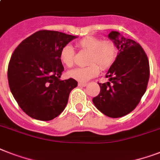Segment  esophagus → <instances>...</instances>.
Returning a JSON list of instances; mask_svg holds the SVG:
<instances>
[{
  "instance_id": "esophagus-1",
  "label": "esophagus",
  "mask_w": 160,
  "mask_h": 160,
  "mask_svg": "<svg viewBox=\"0 0 160 160\" xmlns=\"http://www.w3.org/2000/svg\"><path fill=\"white\" fill-rule=\"evenodd\" d=\"M87 85H88L87 83H85V82H79V83H78V85H79V86H80V87H85V86H86Z\"/></svg>"
}]
</instances>
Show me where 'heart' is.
Returning <instances> with one entry per match:
<instances>
[{"label": "heart", "instance_id": "obj_1", "mask_svg": "<svg viewBox=\"0 0 160 160\" xmlns=\"http://www.w3.org/2000/svg\"><path fill=\"white\" fill-rule=\"evenodd\" d=\"M78 46L80 50L89 53L87 63L90 64L85 67H77L68 71L69 77L79 81H87L95 77L100 72L99 66L101 70H105L113 64L116 57V46L111 41H102L98 37L88 36L81 39L78 42ZM60 60L67 67L74 65L75 51L72 46H63Z\"/></svg>", "mask_w": 160, "mask_h": 160}]
</instances>
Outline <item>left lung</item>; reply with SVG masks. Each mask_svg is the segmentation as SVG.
Segmentation results:
<instances>
[{
  "label": "left lung",
  "mask_w": 160,
  "mask_h": 160,
  "mask_svg": "<svg viewBox=\"0 0 160 160\" xmlns=\"http://www.w3.org/2000/svg\"><path fill=\"white\" fill-rule=\"evenodd\" d=\"M108 37L116 46L118 55L105 76L109 81L98 83L100 92L93 98V103L106 116L119 118L134 110L146 91L149 64L139 44L118 31H111Z\"/></svg>",
  "instance_id": "1"
}]
</instances>
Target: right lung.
<instances>
[{
  "label": "right lung",
  "instance_id": "1",
  "mask_svg": "<svg viewBox=\"0 0 160 160\" xmlns=\"http://www.w3.org/2000/svg\"><path fill=\"white\" fill-rule=\"evenodd\" d=\"M77 38L55 31H39L16 48L8 65L9 86L26 114L48 121L65 109L71 90L77 86L72 78L61 80L60 60L63 46Z\"/></svg>",
  "mask_w": 160,
  "mask_h": 160
}]
</instances>
